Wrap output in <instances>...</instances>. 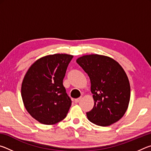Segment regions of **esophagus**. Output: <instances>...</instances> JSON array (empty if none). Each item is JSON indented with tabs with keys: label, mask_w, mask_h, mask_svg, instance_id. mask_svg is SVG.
I'll return each mask as SVG.
<instances>
[{
	"label": "esophagus",
	"mask_w": 151,
	"mask_h": 151,
	"mask_svg": "<svg viewBox=\"0 0 151 151\" xmlns=\"http://www.w3.org/2000/svg\"><path fill=\"white\" fill-rule=\"evenodd\" d=\"M81 100V97H80V98H78V99H75V103H79V101H80Z\"/></svg>",
	"instance_id": "obj_1"
}]
</instances>
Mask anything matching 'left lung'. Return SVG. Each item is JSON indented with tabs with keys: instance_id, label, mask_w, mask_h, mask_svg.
Masks as SVG:
<instances>
[{
	"instance_id": "8db88e82",
	"label": "left lung",
	"mask_w": 151,
	"mask_h": 151,
	"mask_svg": "<svg viewBox=\"0 0 151 151\" xmlns=\"http://www.w3.org/2000/svg\"><path fill=\"white\" fill-rule=\"evenodd\" d=\"M76 63L91 80L94 106L86 112L93 123L107 127L119 121L129 106L131 87L126 73L115 60L100 55H84Z\"/></svg>"
}]
</instances>
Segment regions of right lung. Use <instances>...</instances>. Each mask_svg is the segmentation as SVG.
<instances>
[{
	"instance_id": "obj_1",
	"label": "right lung",
	"mask_w": 151,
	"mask_h": 151,
	"mask_svg": "<svg viewBox=\"0 0 151 151\" xmlns=\"http://www.w3.org/2000/svg\"><path fill=\"white\" fill-rule=\"evenodd\" d=\"M73 57L67 54L45 56L36 60L25 74L22 101L30 116L40 123L55 124L66 116L72 102L63 81Z\"/></svg>"
}]
</instances>
